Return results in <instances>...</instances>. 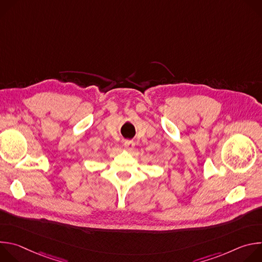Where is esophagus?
<instances>
[{"label": "esophagus", "instance_id": "1", "mask_svg": "<svg viewBox=\"0 0 262 262\" xmlns=\"http://www.w3.org/2000/svg\"><path fill=\"white\" fill-rule=\"evenodd\" d=\"M123 146H124V148L126 149V150H132V149L135 147V143L133 142V141H124V143H123Z\"/></svg>", "mask_w": 262, "mask_h": 262}]
</instances>
